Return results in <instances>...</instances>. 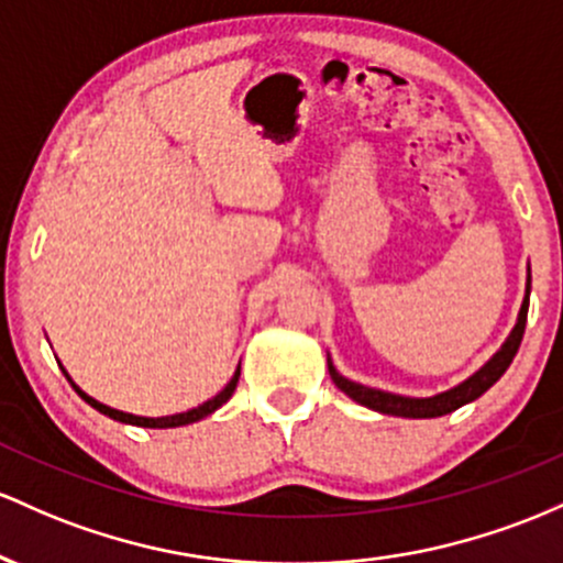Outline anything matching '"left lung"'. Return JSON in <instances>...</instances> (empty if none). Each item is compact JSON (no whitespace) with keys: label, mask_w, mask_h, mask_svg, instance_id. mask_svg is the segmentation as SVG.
<instances>
[{"label":"left lung","mask_w":563,"mask_h":563,"mask_svg":"<svg viewBox=\"0 0 563 563\" xmlns=\"http://www.w3.org/2000/svg\"><path fill=\"white\" fill-rule=\"evenodd\" d=\"M529 287H532V279H527V298L521 302L519 311V321H516L514 332L508 334V340L503 343V349L495 353V356L486 362L476 375L468 377L465 383H460L457 388L444 390V394L431 396V399H409V396H396V394H385V390H375L366 388V385H358L349 380V377L340 375L330 362V375L334 385L343 390L345 396H351L353 401L364 404V407L375 409V412L383 415H396V418H441V415H450L454 409H460L463 404L476 401L478 396L486 394L500 377L505 375L510 362H514L516 351H519L521 338H523V327H527V311H529Z\"/></svg>","instance_id":"obj_1"}]
</instances>
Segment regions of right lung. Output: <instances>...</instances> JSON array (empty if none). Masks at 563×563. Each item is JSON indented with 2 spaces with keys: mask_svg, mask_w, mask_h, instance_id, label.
Here are the masks:
<instances>
[{
  "mask_svg": "<svg viewBox=\"0 0 563 563\" xmlns=\"http://www.w3.org/2000/svg\"><path fill=\"white\" fill-rule=\"evenodd\" d=\"M239 372H242V369H236V372H233L231 383L225 385V388L220 390V394L214 396V399L205 401V404H201V407H197V409H188V412H180V415H169V418H137V415H130V412H119V409H111V407H106V404L95 401L92 396H87L85 390H81L79 385L74 383L71 377L66 375V369H63V375L68 377V383L74 385V390H77V394L81 396V399H85L87 404H90V407L98 409V412L109 415L111 420H119V422H130V426H141V428H178V426H188V422H197V420H201V418H207V415H212L214 409H218V407H223V404L231 399V394H233V390H236V383H239Z\"/></svg>",
  "mask_w": 563,
  "mask_h": 563,
  "instance_id": "right-lung-1",
  "label": "right lung"
}]
</instances>
